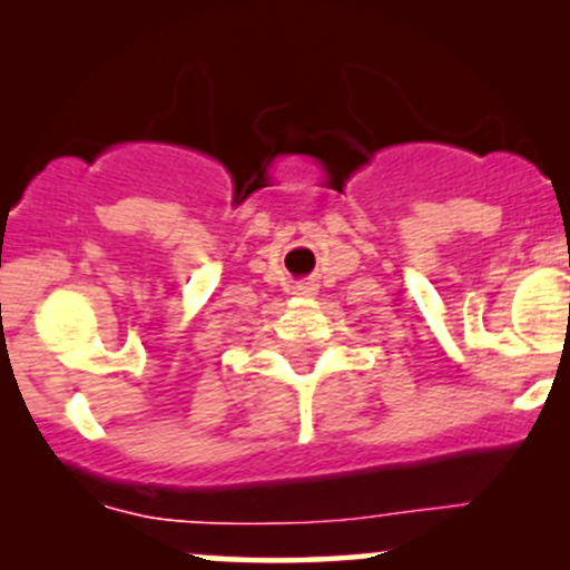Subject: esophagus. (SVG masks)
Segmentation results:
<instances>
[{"mask_svg": "<svg viewBox=\"0 0 570 570\" xmlns=\"http://www.w3.org/2000/svg\"><path fill=\"white\" fill-rule=\"evenodd\" d=\"M316 292H318L316 281H299V284L294 286V294H299V297H316Z\"/></svg>", "mask_w": 570, "mask_h": 570, "instance_id": "esophagus-1", "label": "esophagus"}]
</instances>
